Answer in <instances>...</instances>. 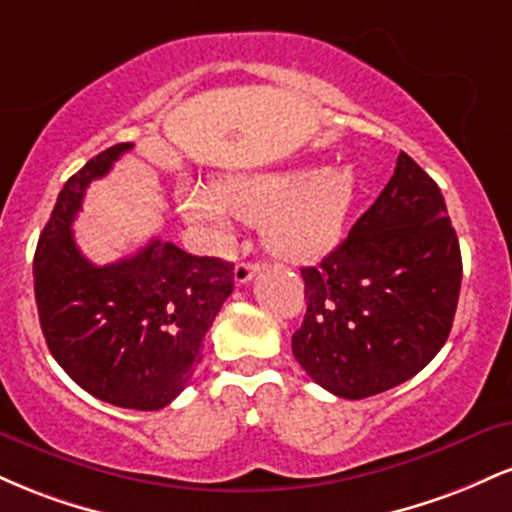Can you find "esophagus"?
I'll list each match as a JSON object with an SVG mask.
<instances>
[{
    "label": "esophagus",
    "mask_w": 512,
    "mask_h": 512,
    "mask_svg": "<svg viewBox=\"0 0 512 512\" xmlns=\"http://www.w3.org/2000/svg\"><path fill=\"white\" fill-rule=\"evenodd\" d=\"M257 272H260V264L257 262H238L236 269H233V279H236L238 286H243V284H248V281Z\"/></svg>",
    "instance_id": "obj_1"
}]
</instances>
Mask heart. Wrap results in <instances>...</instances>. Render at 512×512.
<instances>
[{
  "label": "heart",
  "instance_id": "obj_1",
  "mask_svg": "<svg viewBox=\"0 0 512 512\" xmlns=\"http://www.w3.org/2000/svg\"><path fill=\"white\" fill-rule=\"evenodd\" d=\"M354 199L356 175L346 166L238 175L221 180L216 190L199 185L178 190L182 219L202 228L214 243L231 240L236 214L264 223L267 250L291 262H315L334 250Z\"/></svg>",
  "mask_w": 512,
  "mask_h": 512
}]
</instances>
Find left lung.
I'll list each match as a JSON object with an SVG mask.
<instances>
[{"label": "left lung", "instance_id": "left-lung-1", "mask_svg": "<svg viewBox=\"0 0 512 512\" xmlns=\"http://www.w3.org/2000/svg\"><path fill=\"white\" fill-rule=\"evenodd\" d=\"M301 274L308 310L291 346L317 385L363 399L409 380L443 349L462 284L436 180L402 151L344 243Z\"/></svg>", "mask_w": 512, "mask_h": 512}]
</instances>
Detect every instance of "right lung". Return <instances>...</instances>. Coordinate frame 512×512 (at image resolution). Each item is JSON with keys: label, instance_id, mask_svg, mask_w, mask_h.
<instances>
[{"label": "right lung", "instance_id": "right-lung-1", "mask_svg": "<svg viewBox=\"0 0 512 512\" xmlns=\"http://www.w3.org/2000/svg\"><path fill=\"white\" fill-rule=\"evenodd\" d=\"M132 144H115L64 182L33 260L35 303L50 354L88 395L156 411L185 390L202 342L233 291V264L149 240L113 264H93L72 223L86 187Z\"/></svg>", "mask_w": 512, "mask_h": 512}]
</instances>
